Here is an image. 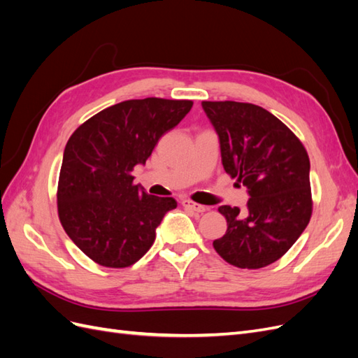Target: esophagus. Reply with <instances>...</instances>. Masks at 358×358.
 Here are the masks:
<instances>
[{"label": "esophagus", "instance_id": "esophagus-1", "mask_svg": "<svg viewBox=\"0 0 358 358\" xmlns=\"http://www.w3.org/2000/svg\"><path fill=\"white\" fill-rule=\"evenodd\" d=\"M182 206L185 209H188L191 212H197V213H203V212L208 210V208H206V206H201L199 203H194V201H189V200H183Z\"/></svg>", "mask_w": 358, "mask_h": 358}]
</instances>
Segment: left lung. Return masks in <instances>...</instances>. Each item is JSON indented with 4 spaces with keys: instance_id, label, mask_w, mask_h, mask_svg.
<instances>
[{
    "instance_id": "left-lung-1",
    "label": "left lung",
    "mask_w": 358,
    "mask_h": 358,
    "mask_svg": "<svg viewBox=\"0 0 358 358\" xmlns=\"http://www.w3.org/2000/svg\"><path fill=\"white\" fill-rule=\"evenodd\" d=\"M220 137L222 166L248 188L246 209L221 206L227 231L215 251L241 268L275 263L306 229L312 215L309 157L291 129L251 103L203 101Z\"/></svg>"
}]
</instances>
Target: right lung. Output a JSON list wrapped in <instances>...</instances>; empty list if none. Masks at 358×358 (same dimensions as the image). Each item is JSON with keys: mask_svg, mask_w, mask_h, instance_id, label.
<instances>
[{"mask_svg": "<svg viewBox=\"0 0 358 358\" xmlns=\"http://www.w3.org/2000/svg\"><path fill=\"white\" fill-rule=\"evenodd\" d=\"M191 107V100H127L94 115L69 138L58 215L74 245L96 264L124 268L138 262L164 215L178 206L140 189L131 171Z\"/></svg>", "mask_w": 358, "mask_h": 358, "instance_id": "add662e5", "label": "right lung"}]
</instances>
